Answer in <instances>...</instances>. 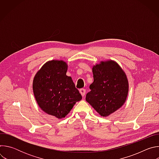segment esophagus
<instances>
[{
	"mask_svg": "<svg viewBox=\"0 0 159 159\" xmlns=\"http://www.w3.org/2000/svg\"><path fill=\"white\" fill-rule=\"evenodd\" d=\"M79 91H80V93L81 94V95H82L83 97H84L85 95V89H80L79 90Z\"/></svg>",
	"mask_w": 159,
	"mask_h": 159,
	"instance_id": "34e87169",
	"label": "esophagus"
}]
</instances>
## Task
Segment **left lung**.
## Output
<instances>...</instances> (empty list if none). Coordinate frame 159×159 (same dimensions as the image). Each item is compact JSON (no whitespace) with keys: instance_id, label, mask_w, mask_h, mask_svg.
<instances>
[{"instance_id":"obj_1","label":"left lung","mask_w":159,"mask_h":159,"mask_svg":"<svg viewBox=\"0 0 159 159\" xmlns=\"http://www.w3.org/2000/svg\"><path fill=\"white\" fill-rule=\"evenodd\" d=\"M93 73L94 82L85 99L101 116L106 117L125 103L128 93V79L120 65L112 60L94 65Z\"/></svg>"}]
</instances>
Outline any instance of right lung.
<instances>
[{"label": "right lung", "mask_w": 159, "mask_h": 159, "mask_svg": "<svg viewBox=\"0 0 159 159\" xmlns=\"http://www.w3.org/2000/svg\"><path fill=\"white\" fill-rule=\"evenodd\" d=\"M67 67L62 60L49 61L36 73L33 83L34 95L39 107L60 119L82 99L72 78L66 75Z\"/></svg>", "instance_id": "right-lung-1"}]
</instances>
